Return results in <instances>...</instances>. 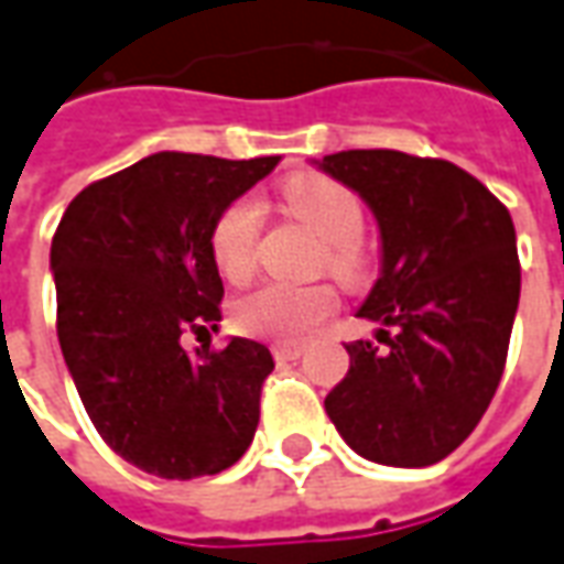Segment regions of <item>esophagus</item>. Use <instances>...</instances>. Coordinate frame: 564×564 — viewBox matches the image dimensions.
I'll list each match as a JSON object with an SVG mask.
<instances>
[{"label": "esophagus", "instance_id": "34e87169", "mask_svg": "<svg viewBox=\"0 0 564 564\" xmlns=\"http://www.w3.org/2000/svg\"><path fill=\"white\" fill-rule=\"evenodd\" d=\"M271 354H274V360H299V357L305 354V348H302V345H290V341H283V345H274Z\"/></svg>", "mask_w": 564, "mask_h": 564}]
</instances>
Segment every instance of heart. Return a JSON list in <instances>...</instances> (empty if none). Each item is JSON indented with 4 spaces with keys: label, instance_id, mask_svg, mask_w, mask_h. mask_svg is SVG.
I'll return each instance as SVG.
<instances>
[{
    "label": "heart",
    "instance_id": "b5f03b06",
    "mask_svg": "<svg viewBox=\"0 0 564 564\" xmlns=\"http://www.w3.org/2000/svg\"><path fill=\"white\" fill-rule=\"evenodd\" d=\"M283 200L305 226L326 241L323 269H329L338 281L360 286L369 278L372 259L364 241V204L323 173H302L283 186ZM259 207L250 198L228 204L210 231V256L216 271L228 283H243L256 269L259 247ZM338 305L336 290L329 283H262L253 293L241 295L231 308L235 326L247 336L295 341L317 329Z\"/></svg>",
    "mask_w": 564,
    "mask_h": 564
}]
</instances>
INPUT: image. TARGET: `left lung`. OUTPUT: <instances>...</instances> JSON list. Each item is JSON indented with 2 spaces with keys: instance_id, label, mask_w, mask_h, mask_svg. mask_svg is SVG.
I'll return each instance as SVG.
<instances>
[{
  "instance_id": "8db88e82",
  "label": "left lung",
  "mask_w": 564,
  "mask_h": 564,
  "mask_svg": "<svg viewBox=\"0 0 564 564\" xmlns=\"http://www.w3.org/2000/svg\"><path fill=\"white\" fill-rule=\"evenodd\" d=\"M321 167L378 219L381 278L357 317L381 323L384 341L345 345L326 415L357 455L427 467L474 433L501 384L522 278L513 219L452 161L348 149Z\"/></svg>"
}]
</instances>
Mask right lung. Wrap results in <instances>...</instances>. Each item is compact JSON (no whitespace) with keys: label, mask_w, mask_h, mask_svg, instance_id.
Instances as JSON below:
<instances>
[{"label":"right lung","mask_w":564,"mask_h":564,"mask_svg":"<svg viewBox=\"0 0 564 564\" xmlns=\"http://www.w3.org/2000/svg\"><path fill=\"white\" fill-rule=\"evenodd\" d=\"M278 161L159 152L82 188L54 231L63 360L106 446L145 474L214 476L253 443L271 350L180 338L223 321L210 231Z\"/></svg>","instance_id":"right-lung-1"}]
</instances>
